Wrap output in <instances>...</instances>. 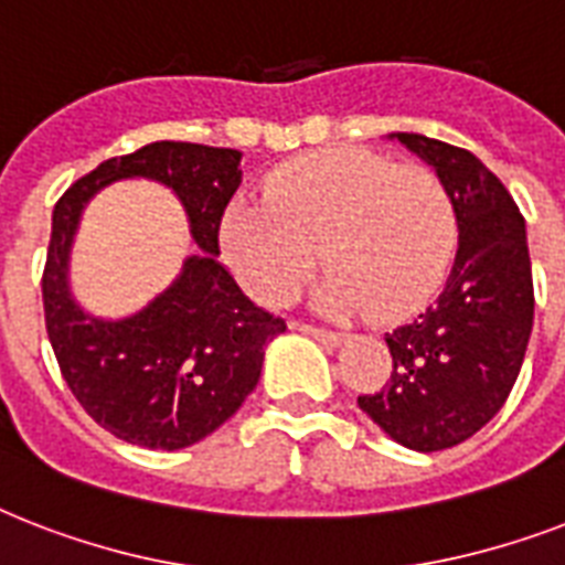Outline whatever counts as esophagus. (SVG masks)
Here are the masks:
<instances>
[{"mask_svg":"<svg viewBox=\"0 0 565 565\" xmlns=\"http://www.w3.org/2000/svg\"><path fill=\"white\" fill-rule=\"evenodd\" d=\"M292 331H301V334L313 337V340H319L322 345H331V349H337V345L345 343V334H337V331H326V328H313V326H301V322H290Z\"/></svg>","mask_w":565,"mask_h":565,"instance_id":"34e87169","label":"esophagus"}]
</instances>
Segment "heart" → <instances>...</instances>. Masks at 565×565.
Here are the masks:
<instances>
[{
	"label": "heart",
	"instance_id": "heart-1",
	"mask_svg": "<svg viewBox=\"0 0 565 565\" xmlns=\"http://www.w3.org/2000/svg\"><path fill=\"white\" fill-rule=\"evenodd\" d=\"M220 243L231 273L264 305L290 299L319 255L328 273L310 292L313 308L340 319L370 310L377 322H395L443 281L457 216L428 167L331 149L275 170L264 204H231Z\"/></svg>",
	"mask_w": 565,
	"mask_h": 565
}]
</instances>
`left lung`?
<instances>
[{
  "instance_id": "obj_1",
  "label": "left lung",
  "mask_w": 565,
  "mask_h": 565,
  "mask_svg": "<svg viewBox=\"0 0 565 565\" xmlns=\"http://www.w3.org/2000/svg\"><path fill=\"white\" fill-rule=\"evenodd\" d=\"M386 140L446 184L457 255L437 301L384 337L393 375L358 404L398 446L428 455L469 439L504 407L534 328V278L525 220L472 152L407 131Z\"/></svg>"
}]
</instances>
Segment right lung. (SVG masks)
<instances>
[{
  "mask_svg": "<svg viewBox=\"0 0 565 565\" xmlns=\"http://www.w3.org/2000/svg\"><path fill=\"white\" fill-rule=\"evenodd\" d=\"M243 152L161 140L99 163L52 213L43 310L57 366L84 411L131 446L175 451L220 428L260 381L284 319L243 296L220 257V222L237 193ZM173 190L200 246L170 288L126 318H99L74 299L68 255L83 207L114 180Z\"/></svg>",
  "mask_w": 565,
  "mask_h": 565,
  "instance_id": "obj_1",
  "label": "right lung"
}]
</instances>
